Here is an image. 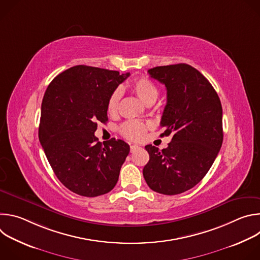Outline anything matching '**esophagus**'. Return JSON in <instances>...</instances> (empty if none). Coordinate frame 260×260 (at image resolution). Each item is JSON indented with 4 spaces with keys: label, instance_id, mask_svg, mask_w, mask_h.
<instances>
[{
    "label": "esophagus",
    "instance_id": "esophagus-1",
    "mask_svg": "<svg viewBox=\"0 0 260 260\" xmlns=\"http://www.w3.org/2000/svg\"><path fill=\"white\" fill-rule=\"evenodd\" d=\"M140 148V146L139 145H136V144H134V145H132L131 146V152H135L136 150H138Z\"/></svg>",
    "mask_w": 260,
    "mask_h": 260
}]
</instances>
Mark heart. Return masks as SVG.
Wrapping results in <instances>:
<instances>
[{"label":"heart","mask_w":260,"mask_h":260,"mask_svg":"<svg viewBox=\"0 0 260 260\" xmlns=\"http://www.w3.org/2000/svg\"><path fill=\"white\" fill-rule=\"evenodd\" d=\"M133 92L139 98V100L145 105H152L155 103L158 96V88L148 78L141 77L133 81L131 84ZM121 99V91L115 89L110 94L107 102V112L111 116L117 115L119 111V104ZM147 131V124L140 121H126L120 127V133L127 139L141 140Z\"/></svg>","instance_id":"1"}]
</instances>
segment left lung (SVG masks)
<instances>
[{"instance_id": "8db88e82", "label": "left lung", "mask_w": 260, "mask_h": 260, "mask_svg": "<svg viewBox=\"0 0 260 260\" xmlns=\"http://www.w3.org/2000/svg\"><path fill=\"white\" fill-rule=\"evenodd\" d=\"M148 73L167 88L160 136L173 138L162 150L145 146L149 161L143 176L153 191L175 196L194 187L212 167L223 141L222 106L208 79L187 63L155 67Z\"/></svg>"}]
</instances>
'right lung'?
<instances>
[{
    "mask_svg": "<svg viewBox=\"0 0 260 260\" xmlns=\"http://www.w3.org/2000/svg\"><path fill=\"white\" fill-rule=\"evenodd\" d=\"M129 75L80 64L60 73L45 91L39 140L57 179L79 196L108 193L118 181L129 146L115 139L102 144L94 132L108 120L110 94Z\"/></svg>",
    "mask_w": 260,
    "mask_h": 260,
    "instance_id": "1",
    "label": "right lung"
}]
</instances>
